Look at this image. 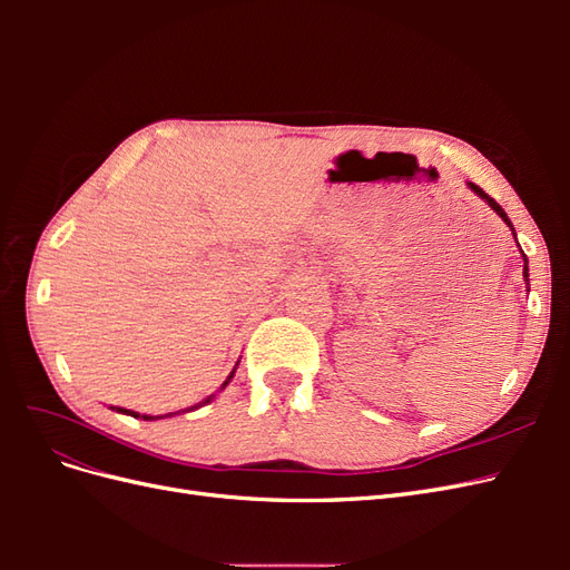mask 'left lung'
Wrapping results in <instances>:
<instances>
[{
    "instance_id": "8db88e82",
    "label": "left lung",
    "mask_w": 570,
    "mask_h": 570,
    "mask_svg": "<svg viewBox=\"0 0 570 570\" xmlns=\"http://www.w3.org/2000/svg\"><path fill=\"white\" fill-rule=\"evenodd\" d=\"M469 187L473 189V193H475L478 197H482V199H485V202H488V204L492 206V212H494V214H497L499 218H502V220L507 223V226H509V228L513 230V226H511V220H509V216L504 214V209H502V206H499V204H497V202H494V199H492L490 195H485V193H482V187H478V185H473V183H469ZM513 237H515V233H513ZM523 262H525V266H523V278L528 281V258H525V256H523Z\"/></svg>"
}]
</instances>
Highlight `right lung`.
I'll list each match as a JSON object with an SVG mask.
<instances>
[{
  "instance_id": "obj_1",
  "label": "right lung",
  "mask_w": 570,
  "mask_h": 570,
  "mask_svg": "<svg viewBox=\"0 0 570 570\" xmlns=\"http://www.w3.org/2000/svg\"><path fill=\"white\" fill-rule=\"evenodd\" d=\"M233 375H235V368H233V373L228 375V381L223 383V387H226V385L230 383V377H233ZM223 387H220V390H223ZM212 400H214V394L206 396V400H204L202 404H197V406H189V409H199V406H204V404H209ZM189 409H187V411H189ZM116 411H118V413H128V416H132V419H145V421H154V416H140V413H137V411H128V409H120V406H116ZM178 413H180V411H178ZM183 413H185V411H183ZM166 416H174V413H166ZM157 419H164V416H157Z\"/></svg>"
}]
</instances>
